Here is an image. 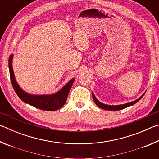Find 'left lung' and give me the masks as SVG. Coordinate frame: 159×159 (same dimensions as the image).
<instances>
[{
	"mask_svg": "<svg viewBox=\"0 0 159 159\" xmlns=\"http://www.w3.org/2000/svg\"><path fill=\"white\" fill-rule=\"evenodd\" d=\"M144 95H142L140 98H138V99H136L135 101L134 102H129V103L127 104H122V105H116V106H110V105H106V104H104L101 103V102H99L98 99H96V98L95 97V95L93 93V98L94 99V102H95V104H97V106H98L99 108H102L103 109H106V110H109V111H117V110H120V109H125L126 107H128L129 106H131V105H133L134 104H135L138 102L139 99H140L142 97L144 96Z\"/></svg>",
	"mask_w": 159,
	"mask_h": 159,
	"instance_id": "left-lung-1",
	"label": "left lung"
}]
</instances>
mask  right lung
<instances>
[{
  "instance_id": "1",
  "label": "right lung",
  "mask_w": 159,
  "mask_h": 159,
  "mask_svg": "<svg viewBox=\"0 0 159 159\" xmlns=\"http://www.w3.org/2000/svg\"><path fill=\"white\" fill-rule=\"evenodd\" d=\"M12 55L10 56L8 60L10 80H11L12 87L14 88L15 93H17V95L21 100L25 103L36 107V108L45 110V111H55V110L59 109L64 105L74 79L70 80L62 89L56 94H54V95L39 96L29 95V94L21 90V88L18 85L17 83L16 82L12 66Z\"/></svg>"
}]
</instances>
